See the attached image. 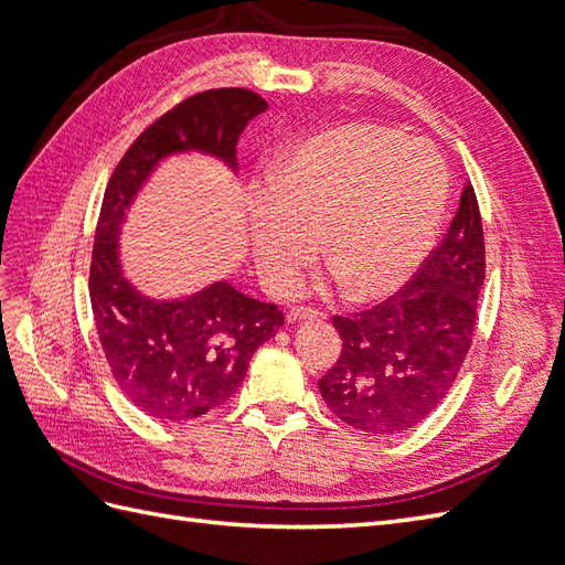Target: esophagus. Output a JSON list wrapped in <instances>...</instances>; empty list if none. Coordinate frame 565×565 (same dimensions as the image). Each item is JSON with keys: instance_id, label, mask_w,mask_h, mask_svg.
Returning a JSON list of instances; mask_svg holds the SVG:
<instances>
[{"instance_id": "34e87169", "label": "esophagus", "mask_w": 565, "mask_h": 565, "mask_svg": "<svg viewBox=\"0 0 565 565\" xmlns=\"http://www.w3.org/2000/svg\"><path fill=\"white\" fill-rule=\"evenodd\" d=\"M306 318H316V320H320V318H324V313L320 311V309H311V306H292V309L287 311V320L289 322H297V320H306Z\"/></svg>"}]
</instances>
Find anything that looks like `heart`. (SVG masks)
<instances>
[{"mask_svg":"<svg viewBox=\"0 0 565 565\" xmlns=\"http://www.w3.org/2000/svg\"><path fill=\"white\" fill-rule=\"evenodd\" d=\"M450 195L440 152L396 129L313 134L249 202L247 235L273 289L297 282L320 249L358 299L398 289L429 254Z\"/></svg>","mask_w":565,"mask_h":565,"instance_id":"b5f03b06","label":"heart"}]
</instances>
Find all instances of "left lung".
<instances>
[{
	"label": "left lung",
	"instance_id": "1",
	"mask_svg": "<svg viewBox=\"0 0 565 565\" xmlns=\"http://www.w3.org/2000/svg\"><path fill=\"white\" fill-rule=\"evenodd\" d=\"M486 243L473 185H465L448 233L386 301L334 316L337 363L318 382L332 413L372 436L403 434L448 396L469 353Z\"/></svg>",
	"mask_w": 565,
	"mask_h": 565
}]
</instances>
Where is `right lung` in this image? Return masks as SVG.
<instances>
[{
  "instance_id": "1",
  "label": "right lung",
  "mask_w": 565,
  "mask_h": 565,
  "mask_svg": "<svg viewBox=\"0 0 565 565\" xmlns=\"http://www.w3.org/2000/svg\"><path fill=\"white\" fill-rule=\"evenodd\" d=\"M266 108L259 94L241 87L188 96L129 146L108 181L89 268L94 322L117 386L160 422H191L224 405L285 316L226 280L188 299L143 297L119 266V226L152 169L174 152L200 150L237 169V139Z\"/></svg>"
}]
</instances>
